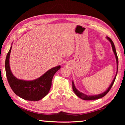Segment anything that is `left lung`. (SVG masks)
<instances>
[{
  "label": "left lung",
  "mask_w": 125,
  "mask_h": 125,
  "mask_svg": "<svg viewBox=\"0 0 125 125\" xmlns=\"http://www.w3.org/2000/svg\"><path fill=\"white\" fill-rule=\"evenodd\" d=\"M106 39L109 40L111 44V46H112V48H113V52L114 53V54H115V58H116V65H117V71H116V75L115 76V77H114V79L113 80V82H112V83H111L109 87L103 93H101V94H99L98 95H86L84 94V93L80 92V91L78 90L77 88H76L75 86L74 85V82H73V80L72 82V85H73V92L75 93V94H76V95L78 96L79 98H80V99H83V100H96V99H100L103 98L104 96H105L106 95L107 93H108L110 90V89L111 88L112 86L113 85V84L114 83V82H115V79H116V75H117V72H118V57H117V53H116V48L115 47V45H114V42L112 41L111 39L110 38H109L108 37H106Z\"/></svg>",
  "instance_id": "left-lung-1"
}]
</instances>
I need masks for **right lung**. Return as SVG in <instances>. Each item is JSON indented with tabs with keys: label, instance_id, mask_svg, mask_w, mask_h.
I'll list each match as a JSON object with an SVG mask.
<instances>
[{
	"label": "right lung",
	"instance_id": "right-lung-1",
	"mask_svg": "<svg viewBox=\"0 0 125 125\" xmlns=\"http://www.w3.org/2000/svg\"><path fill=\"white\" fill-rule=\"evenodd\" d=\"M12 45V44H11ZM12 45L6 57L5 67L9 85L15 94L29 101H39L47 95L52 85L54 74L61 68L58 65L50 69L39 78L32 80L19 79L12 74L10 67L9 58Z\"/></svg>",
	"mask_w": 125,
	"mask_h": 125
}]
</instances>
